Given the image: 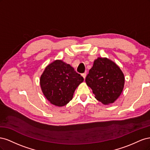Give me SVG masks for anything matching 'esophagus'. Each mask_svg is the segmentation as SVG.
<instances>
[{
	"instance_id": "esophagus-1",
	"label": "esophagus",
	"mask_w": 150,
	"mask_h": 150,
	"mask_svg": "<svg viewBox=\"0 0 150 150\" xmlns=\"http://www.w3.org/2000/svg\"><path fill=\"white\" fill-rule=\"evenodd\" d=\"M82 76L83 77V78H84V79H85V78H86V72H84V73L82 74Z\"/></svg>"
}]
</instances>
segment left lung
<instances>
[{
	"label": "left lung",
	"mask_w": 150,
	"mask_h": 150,
	"mask_svg": "<svg viewBox=\"0 0 150 150\" xmlns=\"http://www.w3.org/2000/svg\"><path fill=\"white\" fill-rule=\"evenodd\" d=\"M95 98L104 105L114 103L125 86V76L120 67L107 57H98L85 79Z\"/></svg>",
	"instance_id": "8db88e82"
}]
</instances>
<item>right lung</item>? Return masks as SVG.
I'll list each match as a JSON object with an SVG mask.
<instances>
[{
    "instance_id": "1",
    "label": "right lung",
    "mask_w": 150,
    "mask_h": 150,
    "mask_svg": "<svg viewBox=\"0 0 150 150\" xmlns=\"http://www.w3.org/2000/svg\"><path fill=\"white\" fill-rule=\"evenodd\" d=\"M84 78L70 64L61 59L48 64L40 78L42 92L54 106H64L73 98L74 93Z\"/></svg>"
}]
</instances>
